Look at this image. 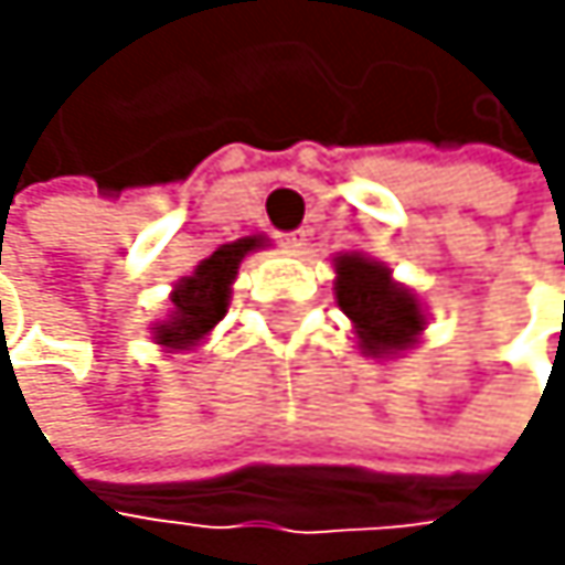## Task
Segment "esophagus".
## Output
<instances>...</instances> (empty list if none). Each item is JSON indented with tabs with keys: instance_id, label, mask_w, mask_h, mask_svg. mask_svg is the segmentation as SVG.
Wrapping results in <instances>:
<instances>
[{
	"instance_id": "34e87169",
	"label": "esophagus",
	"mask_w": 565,
	"mask_h": 565,
	"mask_svg": "<svg viewBox=\"0 0 565 565\" xmlns=\"http://www.w3.org/2000/svg\"><path fill=\"white\" fill-rule=\"evenodd\" d=\"M277 244L285 247V250H291V254H305V247H308V230L280 233V236H277Z\"/></svg>"
}]
</instances>
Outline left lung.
<instances>
[{"label":"left lung","mask_w":565,"mask_h":565,"mask_svg":"<svg viewBox=\"0 0 565 565\" xmlns=\"http://www.w3.org/2000/svg\"><path fill=\"white\" fill-rule=\"evenodd\" d=\"M335 274L339 308L352 318L359 345L369 355L399 352L417 339L424 329L420 305L406 288L393 285L386 267L359 254H345L335 260Z\"/></svg>","instance_id":"left-lung-1"}]
</instances>
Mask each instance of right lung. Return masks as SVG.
<instances>
[{"mask_svg": "<svg viewBox=\"0 0 565 565\" xmlns=\"http://www.w3.org/2000/svg\"><path fill=\"white\" fill-rule=\"evenodd\" d=\"M260 247V236H244L236 244H223L216 254H210L192 277H182L172 291V318L156 329L159 345L185 349L192 342H200L213 324L226 315L230 301V285L236 277L244 254Z\"/></svg>", "mask_w": 565, "mask_h": 565, "instance_id": "obj_1", "label": "right lung"}]
</instances>
